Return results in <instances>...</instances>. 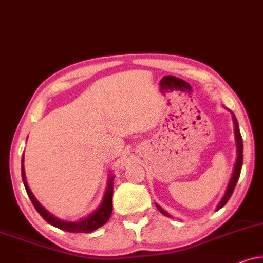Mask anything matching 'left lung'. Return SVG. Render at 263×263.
<instances>
[{
  "label": "left lung",
  "mask_w": 263,
  "mask_h": 263,
  "mask_svg": "<svg viewBox=\"0 0 263 263\" xmlns=\"http://www.w3.org/2000/svg\"><path fill=\"white\" fill-rule=\"evenodd\" d=\"M232 118H234V125H235V135H236V142H237V153H238V157H237V161H236V165H235V170H234V174H232V177H231V181L230 183H229V187L227 190V193L221 199L220 204L218 205L217 210H220L221 207H223L225 204H227L229 199L231 198L232 193H234V190L236 187V184H237V181H238V177H239V174H241V169H242V164H243V142H242V136H241V132H239V127H238V123H237V119H236V117L234 116V113H232ZM156 207L160 211L161 213H163L164 216H169V214L165 212L164 210H162L160 206L156 205Z\"/></svg>",
  "instance_id": "left-lung-1"
}]
</instances>
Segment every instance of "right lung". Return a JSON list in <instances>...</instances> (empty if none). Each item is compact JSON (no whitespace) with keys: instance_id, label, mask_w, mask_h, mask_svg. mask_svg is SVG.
<instances>
[{"instance_id":"obj_1","label":"right lung","mask_w":263,"mask_h":263,"mask_svg":"<svg viewBox=\"0 0 263 263\" xmlns=\"http://www.w3.org/2000/svg\"><path fill=\"white\" fill-rule=\"evenodd\" d=\"M21 162H24L22 160ZM21 175H22V181H24L26 192H27L29 200L32 201L33 206L35 207V210L38 211V213L42 216L44 219H45L47 223L53 225L58 229H62V230L68 231V232H84V234H88V232H91L99 229L100 227H102L103 224L107 223V220L109 219L110 214H112V197H113V184H112V180L113 177L109 179V183L108 187H107L106 193H105V198L101 202V205L99 206V209L94 211L90 216H88L87 218H83L79 221H64L58 219V218L53 217L52 214L47 212V211L44 209V207L39 204L38 201L35 200V198L33 197L32 192L29 191V188L27 186V182H26V177H25V169L24 165L21 167Z\"/></svg>"}]
</instances>
